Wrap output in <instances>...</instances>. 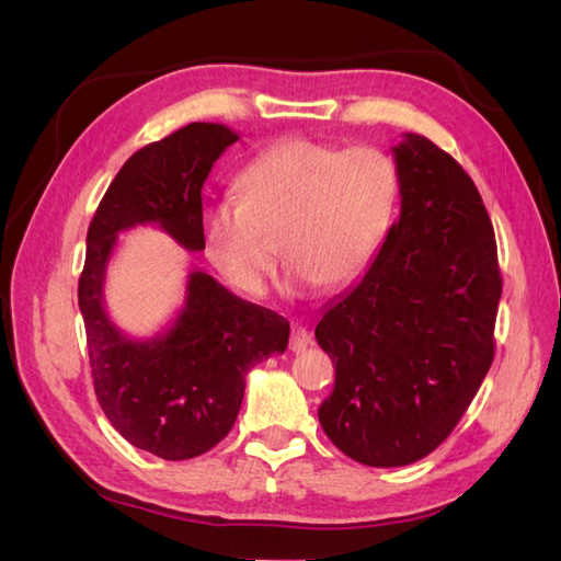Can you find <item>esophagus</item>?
I'll return each instance as SVG.
<instances>
[{"label":"esophagus","mask_w":561,"mask_h":561,"mask_svg":"<svg viewBox=\"0 0 561 561\" xmlns=\"http://www.w3.org/2000/svg\"><path fill=\"white\" fill-rule=\"evenodd\" d=\"M308 344H311V335H308V330L306 328H294L291 340H289V350L299 354L308 347Z\"/></svg>","instance_id":"obj_1"}]
</instances>
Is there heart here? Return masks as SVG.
<instances>
[{
    "instance_id": "b5f03b06",
    "label": "heart",
    "mask_w": 561,
    "mask_h": 561,
    "mask_svg": "<svg viewBox=\"0 0 561 561\" xmlns=\"http://www.w3.org/2000/svg\"><path fill=\"white\" fill-rule=\"evenodd\" d=\"M236 190L238 199L202 214V243L226 282L260 296L277 265L274 243L296 287L335 291L359 279L390 229L400 181L376 147L291 137L250 161Z\"/></svg>"
}]
</instances>
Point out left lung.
<instances>
[{
    "instance_id": "8db88e82",
    "label": "left lung",
    "mask_w": 561,
    "mask_h": 561,
    "mask_svg": "<svg viewBox=\"0 0 561 561\" xmlns=\"http://www.w3.org/2000/svg\"><path fill=\"white\" fill-rule=\"evenodd\" d=\"M392 159L400 219L364 279L316 325L335 364L320 426L371 468L420 460L456 428L492 366L502 299L494 229L472 178L422 135L404 133Z\"/></svg>"
}]
</instances>
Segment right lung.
<instances>
[{
  "mask_svg": "<svg viewBox=\"0 0 561 561\" xmlns=\"http://www.w3.org/2000/svg\"><path fill=\"white\" fill-rule=\"evenodd\" d=\"M238 141L217 123H190L135 151L115 175L87 233L79 311L87 328L93 388L108 422L135 448L187 460L231 432L245 376L289 344V320L238 299L211 274L193 270L185 299L153 337H133L105 308V277L117 238L157 226L199 253L202 187L214 161Z\"/></svg>",
  "mask_w": 561,
  "mask_h": 561,
  "instance_id": "right-lung-1",
  "label": "right lung"
}]
</instances>
